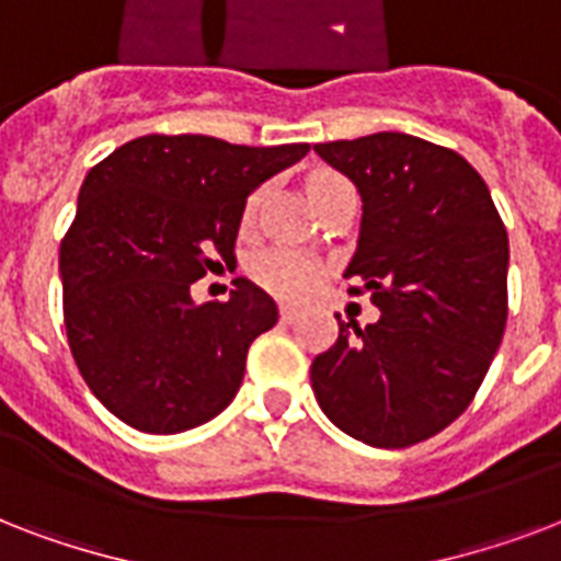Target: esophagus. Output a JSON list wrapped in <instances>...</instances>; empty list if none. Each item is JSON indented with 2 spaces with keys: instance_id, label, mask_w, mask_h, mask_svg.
<instances>
[{
  "instance_id": "obj_1",
  "label": "esophagus",
  "mask_w": 561,
  "mask_h": 561,
  "mask_svg": "<svg viewBox=\"0 0 561 561\" xmlns=\"http://www.w3.org/2000/svg\"><path fill=\"white\" fill-rule=\"evenodd\" d=\"M279 317L285 320V323H294L299 317V308L297 306H290V302H282L279 306Z\"/></svg>"
}]
</instances>
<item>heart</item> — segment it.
<instances>
[{
	"label": "heart",
	"instance_id": "heart-1",
	"mask_svg": "<svg viewBox=\"0 0 561 561\" xmlns=\"http://www.w3.org/2000/svg\"><path fill=\"white\" fill-rule=\"evenodd\" d=\"M343 178L337 174H317L308 183V192H311V201H317L325 188L332 183H341ZM262 203V194L255 192L247 203V218H253L255 209ZM255 282L262 288L279 294V297H306L308 290L314 288L317 279H320V262L314 255L302 253V250H294V247H273V250H264L262 255H255L253 264H250Z\"/></svg>",
	"mask_w": 561,
	"mask_h": 561
}]
</instances>
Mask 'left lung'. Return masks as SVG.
Returning <instances> with one entry per match:
<instances>
[{
	"label": "left lung",
	"instance_id": "left-lung-1",
	"mask_svg": "<svg viewBox=\"0 0 561 561\" xmlns=\"http://www.w3.org/2000/svg\"><path fill=\"white\" fill-rule=\"evenodd\" d=\"M355 183L358 250L346 279L381 317L341 325L311 364L320 408L343 434L408 448L469 408L506 329L510 238L492 194L460 153L408 134L314 145Z\"/></svg>",
	"mask_w": 561,
	"mask_h": 561
}]
</instances>
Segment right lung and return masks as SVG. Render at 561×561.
<instances>
[{
    "instance_id": "right-lung-1",
    "label": "right lung",
    "mask_w": 561,
    "mask_h": 561,
    "mask_svg": "<svg viewBox=\"0 0 561 561\" xmlns=\"http://www.w3.org/2000/svg\"><path fill=\"white\" fill-rule=\"evenodd\" d=\"M308 153L306 142L229 145L139 136L90 169L60 241L64 323L95 399L145 434H180L236 399L247 350L279 320L259 285L194 302L192 282L232 262L247 197Z\"/></svg>"
}]
</instances>
